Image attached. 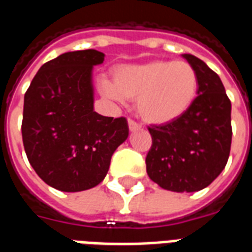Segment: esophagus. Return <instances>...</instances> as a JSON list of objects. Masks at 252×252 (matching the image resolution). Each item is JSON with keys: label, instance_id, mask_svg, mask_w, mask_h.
Segmentation results:
<instances>
[{"label": "esophagus", "instance_id": "1", "mask_svg": "<svg viewBox=\"0 0 252 252\" xmlns=\"http://www.w3.org/2000/svg\"><path fill=\"white\" fill-rule=\"evenodd\" d=\"M128 128H130L131 131H135V130H139V128H140V125H139L136 121L128 118Z\"/></svg>", "mask_w": 252, "mask_h": 252}]
</instances>
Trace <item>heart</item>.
Wrapping results in <instances>:
<instances>
[{
	"label": "heart",
	"instance_id": "b5f03b06",
	"mask_svg": "<svg viewBox=\"0 0 252 252\" xmlns=\"http://www.w3.org/2000/svg\"><path fill=\"white\" fill-rule=\"evenodd\" d=\"M198 88V74L189 62L165 60L120 66L114 84L101 83L102 94L112 100L136 98L139 116L150 124L180 118L192 105Z\"/></svg>",
	"mask_w": 252,
	"mask_h": 252
}]
</instances>
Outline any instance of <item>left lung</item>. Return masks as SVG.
Instances as JSON below:
<instances>
[{
    "label": "left lung",
    "instance_id": "left-lung-1",
    "mask_svg": "<svg viewBox=\"0 0 252 252\" xmlns=\"http://www.w3.org/2000/svg\"><path fill=\"white\" fill-rule=\"evenodd\" d=\"M198 74V96L180 118L148 127L152 136L147 173L160 187L194 192L216 180L231 146V104L220 76L192 54H183Z\"/></svg>",
    "mask_w": 252,
    "mask_h": 252
}]
</instances>
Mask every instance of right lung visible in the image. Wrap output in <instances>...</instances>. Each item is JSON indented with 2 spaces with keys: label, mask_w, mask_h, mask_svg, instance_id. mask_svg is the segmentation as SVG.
I'll use <instances>...</instances> for the list:
<instances>
[{
  "label": "right lung",
  "mask_w": 252,
  "mask_h": 252,
  "mask_svg": "<svg viewBox=\"0 0 252 252\" xmlns=\"http://www.w3.org/2000/svg\"><path fill=\"white\" fill-rule=\"evenodd\" d=\"M94 49L67 52L44 63L24 94L22 138L30 164L49 186L76 192L97 186L117 147L127 139L125 117L94 110Z\"/></svg>",
  "instance_id": "1"
}]
</instances>
